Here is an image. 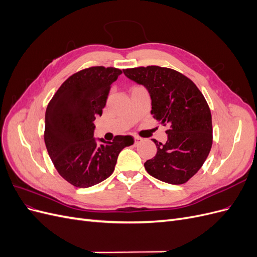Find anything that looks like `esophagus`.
Wrapping results in <instances>:
<instances>
[{
  "label": "esophagus",
  "mask_w": 257,
  "mask_h": 257,
  "mask_svg": "<svg viewBox=\"0 0 257 257\" xmlns=\"http://www.w3.org/2000/svg\"><path fill=\"white\" fill-rule=\"evenodd\" d=\"M134 141H135V145H139V144H141V143L143 142V139H142L141 137L135 136V137H134Z\"/></svg>",
  "instance_id": "1"
}]
</instances>
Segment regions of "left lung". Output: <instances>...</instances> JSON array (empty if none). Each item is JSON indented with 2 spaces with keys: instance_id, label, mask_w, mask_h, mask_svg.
Here are the masks:
<instances>
[{
  "instance_id": "8db88e82",
  "label": "left lung",
  "mask_w": 257,
  "mask_h": 257,
  "mask_svg": "<svg viewBox=\"0 0 257 257\" xmlns=\"http://www.w3.org/2000/svg\"><path fill=\"white\" fill-rule=\"evenodd\" d=\"M143 84L151 97L153 118L167 126V142L157 145L155 157L145 163L148 174L170 184H183L203 166L212 146V119L203 93L175 69L141 66L123 69Z\"/></svg>"
}]
</instances>
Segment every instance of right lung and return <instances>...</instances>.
<instances>
[{
	"instance_id": "1",
	"label": "right lung",
	"mask_w": 257,
	"mask_h": 257,
	"mask_svg": "<svg viewBox=\"0 0 257 257\" xmlns=\"http://www.w3.org/2000/svg\"><path fill=\"white\" fill-rule=\"evenodd\" d=\"M121 74L114 67L84 68L61 84L46 109V148L60 176L76 188L104 181L121 150L134 144L128 135L112 142L93 137L94 120L102 115L111 84Z\"/></svg>"
}]
</instances>
